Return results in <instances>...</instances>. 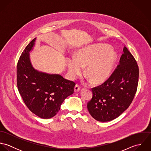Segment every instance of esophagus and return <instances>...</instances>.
Segmentation results:
<instances>
[{"mask_svg": "<svg viewBox=\"0 0 151 151\" xmlns=\"http://www.w3.org/2000/svg\"><path fill=\"white\" fill-rule=\"evenodd\" d=\"M80 86L78 85V84H76V86H74V91L76 92H79L80 90Z\"/></svg>", "mask_w": 151, "mask_h": 151, "instance_id": "obj_1", "label": "esophagus"}]
</instances>
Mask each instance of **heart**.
Here are the masks:
<instances>
[{"label":"heart","instance_id":"1","mask_svg":"<svg viewBox=\"0 0 151 151\" xmlns=\"http://www.w3.org/2000/svg\"><path fill=\"white\" fill-rule=\"evenodd\" d=\"M116 59V53L106 45L96 44L81 49L76 57L67 59L71 78L81 74L86 67V74L94 83H101L110 77Z\"/></svg>","mask_w":151,"mask_h":151}]
</instances>
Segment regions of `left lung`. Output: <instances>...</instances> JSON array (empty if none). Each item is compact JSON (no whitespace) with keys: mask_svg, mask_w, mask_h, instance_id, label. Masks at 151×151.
<instances>
[{"mask_svg":"<svg viewBox=\"0 0 151 151\" xmlns=\"http://www.w3.org/2000/svg\"><path fill=\"white\" fill-rule=\"evenodd\" d=\"M139 68L135 59L126 46L119 64L108 80L92 88V98L87 108L97 121L106 122L118 117L131 104L137 91Z\"/></svg>","mask_w":151,"mask_h":151,"instance_id":"left-lung-1","label":"left lung"}]
</instances>
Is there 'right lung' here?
<instances>
[{
    "instance_id": "add662e5",
    "label": "right lung",
    "mask_w": 151,
    "mask_h": 151,
    "mask_svg": "<svg viewBox=\"0 0 151 151\" xmlns=\"http://www.w3.org/2000/svg\"><path fill=\"white\" fill-rule=\"evenodd\" d=\"M36 38L22 52L17 65V84L22 98L31 111L42 119H50L60 110L65 99L74 92L75 83L61 75L35 70L30 61L29 52Z\"/></svg>"
}]
</instances>
